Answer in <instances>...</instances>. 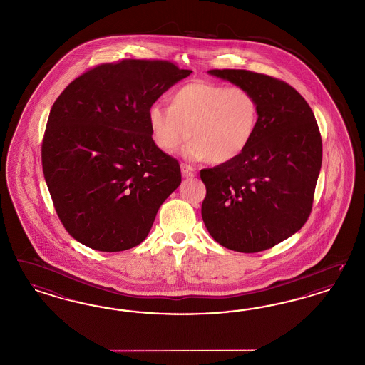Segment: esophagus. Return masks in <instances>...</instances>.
Segmentation results:
<instances>
[{
	"instance_id": "esophagus-1",
	"label": "esophagus",
	"mask_w": 365,
	"mask_h": 365,
	"mask_svg": "<svg viewBox=\"0 0 365 365\" xmlns=\"http://www.w3.org/2000/svg\"><path fill=\"white\" fill-rule=\"evenodd\" d=\"M181 172H182V176L187 177V178H192V177L196 176L197 172L195 168H192L190 165L181 164Z\"/></svg>"
}]
</instances>
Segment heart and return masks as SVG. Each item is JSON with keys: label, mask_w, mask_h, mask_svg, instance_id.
Instances as JSON below:
<instances>
[{"label": "heart", "mask_w": 365, "mask_h": 365, "mask_svg": "<svg viewBox=\"0 0 365 365\" xmlns=\"http://www.w3.org/2000/svg\"><path fill=\"white\" fill-rule=\"evenodd\" d=\"M146 119L161 152H176L190 135L184 157L227 164L245 153L252 141L258 128V102L245 87L196 81L177 88L170 106L152 103Z\"/></svg>", "instance_id": "1"}]
</instances>
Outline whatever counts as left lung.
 Segmentation results:
<instances>
[{"label": "left lung", "instance_id": "8db88e82", "mask_svg": "<svg viewBox=\"0 0 365 365\" xmlns=\"http://www.w3.org/2000/svg\"><path fill=\"white\" fill-rule=\"evenodd\" d=\"M208 73L247 88L258 102V128L234 161L201 170V216L212 237L237 252H259L306 223L322 163L310 106L287 83L246 70Z\"/></svg>", "mask_w": 365, "mask_h": 365}]
</instances>
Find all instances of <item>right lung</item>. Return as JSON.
<instances>
[{"mask_svg": "<svg viewBox=\"0 0 365 365\" xmlns=\"http://www.w3.org/2000/svg\"><path fill=\"white\" fill-rule=\"evenodd\" d=\"M190 73L161 60L102 64L53 103L43 172L61 223L84 246L105 252L138 246L181 184L178 161L155 148L146 113Z\"/></svg>", "mask_w": 365, "mask_h": 365, "instance_id": "obj_1", "label": "right lung"}]
</instances>
